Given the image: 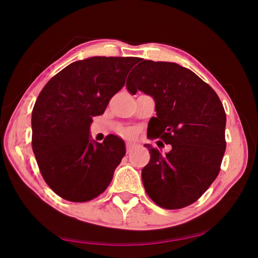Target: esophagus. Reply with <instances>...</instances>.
<instances>
[{"mask_svg": "<svg viewBox=\"0 0 258 258\" xmlns=\"http://www.w3.org/2000/svg\"><path fill=\"white\" fill-rule=\"evenodd\" d=\"M132 149H133V143L131 141L126 142V151H127V154H130V152L132 151Z\"/></svg>", "mask_w": 258, "mask_h": 258, "instance_id": "1", "label": "esophagus"}]
</instances>
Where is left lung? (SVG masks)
Returning a JSON list of instances; mask_svg holds the SVG:
<instances>
[{
    "mask_svg": "<svg viewBox=\"0 0 258 258\" xmlns=\"http://www.w3.org/2000/svg\"><path fill=\"white\" fill-rule=\"evenodd\" d=\"M126 87L154 98L157 116L148 137L172 146L163 155L145 145L151 157L141 174L148 196L166 209L189 206L220 172L226 147L223 104L207 83L175 62L140 59Z\"/></svg>",
    "mask_w": 258,
    "mask_h": 258,
    "instance_id": "8db88e82",
    "label": "left lung"
}]
</instances>
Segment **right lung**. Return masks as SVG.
<instances>
[{"label": "right lung", "instance_id": "1", "mask_svg": "<svg viewBox=\"0 0 258 258\" xmlns=\"http://www.w3.org/2000/svg\"><path fill=\"white\" fill-rule=\"evenodd\" d=\"M140 58L91 56L68 64L46 83L32 112V146L43 178L61 198L84 203L107 189L125 156V143L108 135L90 137L93 117L102 115L125 85Z\"/></svg>", "mask_w": 258, "mask_h": 258}]
</instances>
